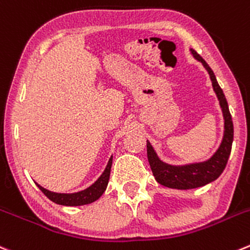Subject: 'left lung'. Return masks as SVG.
Here are the masks:
<instances>
[{
	"label": "left lung",
	"instance_id": "1",
	"mask_svg": "<svg viewBox=\"0 0 250 250\" xmlns=\"http://www.w3.org/2000/svg\"><path fill=\"white\" fill-rule=\"evenodd\" d=\"M192 53L198 61H200L204 64L207 71L209 72L212 86H214L215 93L219 98L220 105H221L222 112H224L225 134L219 150L215 152L211 159L205 162H200V164L186 165V166H171V165L164 164L159 160L156 152L154 151L150 143L146 142L147 160H149L152 174H154L155 178L160 184L168 187V188H174V189L198 188V187L205 186V184L219 178V176L224 172L225 167H226L227 161H229L232 149V142H233V122H232L229 104H227L226 98H225L224 91L220 88L216 77H215L214 72L210 68L209 64L194 50H192Z\"/></svg>",
	"mask_w": 250,
	"mask_h": 250
}]
</instances>
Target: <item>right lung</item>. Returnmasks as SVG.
Listing matches in <instances>:
<instances>
[{"instance_id":"1","label":"right lung","mask_w":250,"mask_h":250,"mask_svg":"<svg viewBox=\"0 0 250 250\" xmlns=\"http://www.w3.org/2000/svg\"><path fill=\"white\" fill-rule=\"evenodd\" d=\"M111 166H112V157L108 160V164L107 166H106L104 173L101 174L100 178H99L93 186L86 188L85 190H82V192H78V193H73V194H61V193H53V192H50V190L45 189V188H42V187L39 186V184L38 187L40 188L41 192L48 198V199L52 200V202L56 203V204L66 205V207H79V205L90 204V203L98 200L106 190L108 179H110Z\"/></svg>"}]
</instances>
